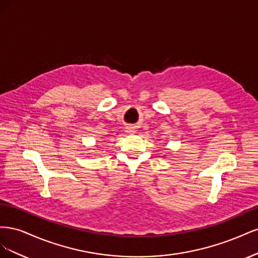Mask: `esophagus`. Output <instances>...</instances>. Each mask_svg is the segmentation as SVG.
Instances as JSON below:
<instances>
[{
    "label": "esophagus",
    "instance_id": "34e87169",
    "mask_svg": "<svg viewBox=\"0 0 258 258\" xmlns=\"http://www.w3.org/2000/svg\"><path fill=\"white\" fill-rule=\"evenodd\" d=\"M127 130H128V132H134L135 131L132 127H127Z\"/></svg>",
    "mask_w": 258,
    "mask_h": 258
}]
</instances>
